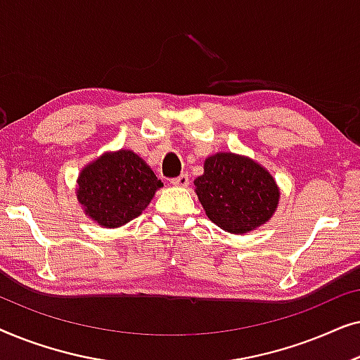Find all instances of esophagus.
I'll use <instances>...</instances> for the list:
<instances>
[{
    "label": "esophagus",
    "instance_id": "34e87169",
    "mask_svg": "<svg viewBox=\"0 0 360 360\" xmlns=\"http://www.w3.org/2000/svg\"><path fill=\"white\" fill-rule=\"evenodd\" d=\"M170 184L175 186H181V188H184V186H188V175L181 174L179 176H175V179L170 180Z\"/></svg>",
    "mask_w": 360,
    "mask_h": 360
}]
</instances>
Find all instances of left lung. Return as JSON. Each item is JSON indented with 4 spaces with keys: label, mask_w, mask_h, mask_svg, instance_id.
<instances>
[{
    "label": "left lung",
    "mask_w": 360,
    "mask_h": 360,
    "mask_svg": "<svg viewBox=\"0 0 360 360\" xmlns=\"http://www.w3.org/2000/svg\"><path fill=\"white\" fill-rule=\"evenodd\" d=\"M195 179V193L218 228L244 234L267 223L277 211L280 188L272 174L234 152H216L205 160Z\"/></svg>",
    "instance_id": "8db88e82"
}]
</instances>
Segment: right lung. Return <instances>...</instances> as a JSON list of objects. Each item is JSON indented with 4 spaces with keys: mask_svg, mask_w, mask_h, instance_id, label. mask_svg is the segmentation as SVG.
Instances as JSON below:
<instances>
[{
    "mask_svg": "<svg viewBox=\"0 0 360 360\" xmlns=\"http://www.w3.org/2000/svg\"><path fill=\"white\" fill-rule=\"evenodd\" d=\"M77 184L83 213L108 229L137 218L164 186L150 167L129 149L96 157L83 167Z\"/></svg>",
    "mask_w": 360,
    "mask_h": 360,
    "instance_id": "right-lung-1",
    "label": "right lung"
}]
</instances>
